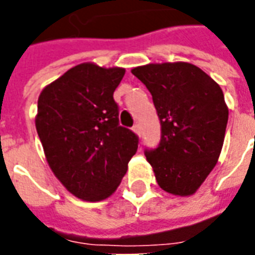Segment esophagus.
Returning a JSON list of instances; mask_svg holds the SVG:
<instances>
[{"label": "esophagus", "instance_id": "34e87169", "mask_svg": "<svg viewBox=\"0 0 255 255\" xmlns=\"http://www.w3.org/2000/svg\"><path fill=\"white\" fill-rule=\"evenodd\" d=\"M132 129H133V132L138 133V135H140V133H142V129H140V126H139V124H135V126L132 127Z\"/></svg>", "mask_w": 255, "mask_h": 255}]
</instances>
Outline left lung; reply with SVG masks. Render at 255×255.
I'll return each instance as SVG.
<instances>
[{
  "mask_svg": "<svg viewBox=\"0 0 255 255\" xmlns=\"http://www.w3.org/2000/svg\"><path fill=\"white\" fill-rule=\"evenodd\" d=\"M131 72L150 91L160 119V143L144 150L157 183L173 195H192L223 149L228 123L223 90L190 63L147 64Z\"/></svg>",
  "mask_w": 255,
  "mask_h": 255,
  "instance_id": "obj_1",
  "label": "left lung"
}]
</instances>
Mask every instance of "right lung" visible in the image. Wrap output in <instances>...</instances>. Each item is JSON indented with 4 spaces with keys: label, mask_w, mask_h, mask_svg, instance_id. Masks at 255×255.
<instances>
[{
    "label": "right lung",
    "mask_w": 255,
    "mask_h": 255,
    "mask_svg": "<svg viewBox=\"0 0 255 255\" xmlns=\"http://www.w3.org/2000/svg\"><path fill=\"white\" fill-rule=\"evenodd\" d=\"M124 73V68L79 64L38 98L35 127L49 166L84 201L111 197L138 150V135L119 124L113 100Z\"/></svg>",
    "instance_id": "right-lung-1"
}]
</instances>
